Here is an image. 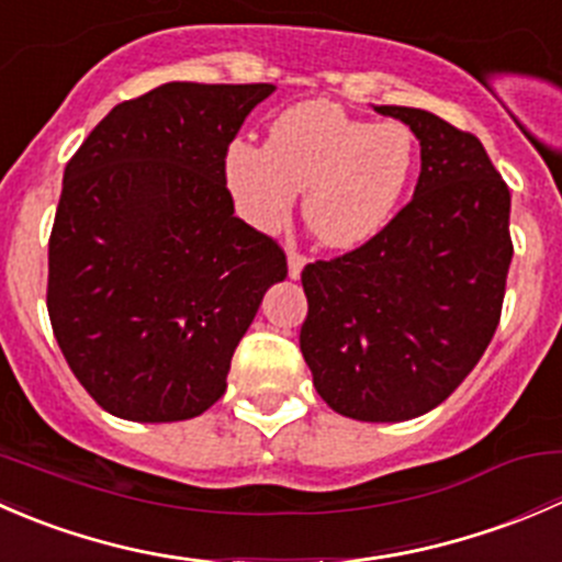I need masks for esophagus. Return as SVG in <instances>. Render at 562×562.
Listing matches in <instances>:
<instances>
[{
    "label": "esophagus",
    "instance_id": "1",
    "mask_svg": "<svg viewBox=\"0 0 562 562\" xmlns=\"http://www.w3.org/2000/svg\"><path fill=\"white\" fill-rule=\"evenodd\" d=\"M304 266H307V255L293 252L291 249V255H288V274H291V280H299V277H302Z\"/></svg>",
    "mask_w": 562,
    "mask_h": 562
}]
</instances>
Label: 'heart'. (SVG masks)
<instances>
[{"label":"heart","instance_id":"obj_1","mask_svg":"<svg viewBox=\"0 0 562 562\" xmlns=\"http://www.w3.org/2000/svg\"><path fill=\"white\" fill-rule=\"evenodd\" d=\"M418 166L416 135L402 122L372 124L310 100L269 124L266 146L234 140L225 181L255 228H277L304 190L310 231L334 249L375 239L394 220Z\"/></svg>","mask_w":562,"mask_h":562}]
</instances>
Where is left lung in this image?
<instances>
[{
	"label": "left lung",
	"mask_w": 562,
	"mask_h": 562,
	"mask_svg": "<svg viewBox=\"0 0 562 562\" xmlns=\"http://www.w3.org/2000/svg\"><path fill=\"white\" fill-rule=\"evenodd\" d=\"M375 111L422 144L416 192L375 239L304 266L299 342L331 411L407 422L470 375L501 323L512 192L473 133L422 108Z\"/></svg>",
	"instance_id": "1"
}]
</instances>
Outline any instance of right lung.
Instances as JSON below:
<instances>
[{
  "label": "right lung",
  "mask_w": 562,
  "mask_h": 562,
  "mask_svg": "<svg viewBox=\"0 0 562 562\" xmlns=\"http://www.w3.org/2000/svg\"><path fill=\"white\" fill-rule=\"evenodd\" d=\"M274 83L171 81L111 108L65 168L48 317L72 375L111 416L162 424L225 394L274 282L271 236L234 217L225 151Z\"/></svg>",
  "instance_id": "obj_1"
}]
</instances>
